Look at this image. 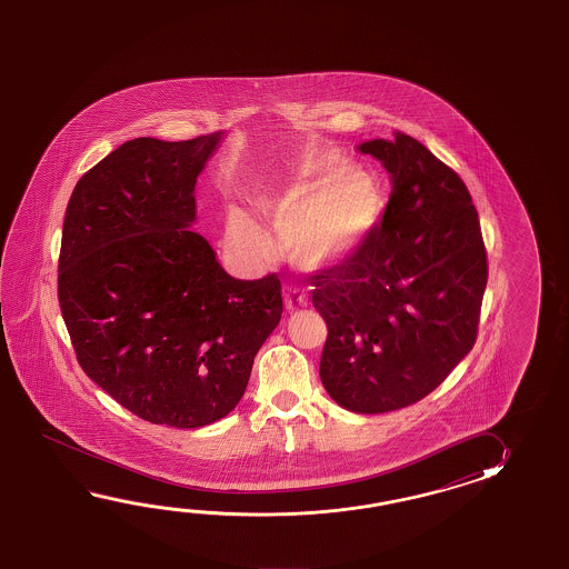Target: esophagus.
<instances>
[{
    "instance_id": "esophagus-1",
    "label": "esophagus",
    "mask_w": 569,
    "mask_h": 569,
    "mask_svg": "<svg viewBox=\"0 0 569 569\" xmlns=\"http://www.w3.org/2000/svg\"><path fill=\"white\" fill-rule=\"evenodd\" d=\"M284 305L289 311H297L301 307H307V295L301 287H289L284 290Z\"/></svg>"
}]
</instances>
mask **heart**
I'll list each match as a JSON object with an SVG mask.
<instances>
[{"instance_id": "obj_1", "label": "heart", "mask_w": 569, "mask_h": 569, "mask_svg": "<svg viewBox=\"0 0 569 569\" xmlns=\"http://www.w3.org/2000/svg\"><path fill=\"white\" fill-rule=\"evenodd\" d=\"M256 207L295 262L321 268L351 254L375 230L382 191L370 172L326 148L307 152L279 187L258 194ZM230 231L250 254L267 252L262 231L240 209L230 211Z\"/></svg>"}]
</instances>
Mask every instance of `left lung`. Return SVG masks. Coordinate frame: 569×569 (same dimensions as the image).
<instances>
[{
	"mask_svg": "<svg viewBox=\"0 0 569 569\" xmlns=\"http://www.w3.org/2000/svg\"><path fill=\"white\" fill-rule=\"evenodd\" d=\"M358 150L390 172L385 218L311 284L327 323L321 382L343 409L376 415L425 399L472 350L488 260L456 170L402 132Z\"/></svg>",
	"mask_w": 569,
	"mask_h": 569,
	"instance_id": "left-lung-1",
	"label": "left lung"
}]
</instances>
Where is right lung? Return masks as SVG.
Wrapping results in <instances>:
<instances>
[{"label": "right lung", "instance_id": "add662e5", "mask_svg": "<svg viewBox=\"0 0 569 569\" xmlns=\"http://www.w3.org/2000/svg\"><path fill=\"white\" fill-rule=\"evenodd\" d=\"M219 138L121 144L79 179L62 223L59 302L83 372L140 419L179 429L240 402L282 315L277 274L233 279L189 230Z\"/></svg>", "mask_w": 569, "mask_h": 569}]
</instances>
